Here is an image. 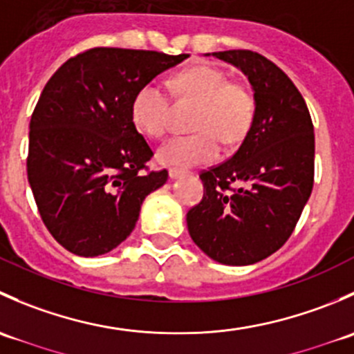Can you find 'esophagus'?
Listing matches in <instances>:
<instances>
[{
    "label": "esophagus",
    "mask_w": 354,
    "mask_h": 354,
    "mask_svg": "<svg viewBox=\"0 0 354 354\" xmlns=\"http://www.w3.org/2000/svg\"><path fill=\"white\" fill-rule=\"evenodd\" d=\"M185 173H187V171L180 169V167H171V169H169V176L171 178H178V176H181V174H185Z\"/></svg>",
    "instance_id": "34e87169"
}]
</instances>
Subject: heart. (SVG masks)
<instances>
[{
    "label": "heart",
    "mask_w": 354,
    "mask_h": 354,
    "mask_svg": "<svg viewBox=\"0 0 354 354\" xmlns=\"http://www.w3.org/2000/svg\"><path fill=\"white\" fill-rule=\"evenodd\" d=\"M171 88L181 99L197 101L192 128L197 133L171 138L157 152L166 166L192 167L212 162L219 156V138L226 145L240 144L252 130L257 101L252 88L212 65L192 66L171 80ZM130 118L138 131L160 138L167 131L169 95L156 80L142 84L130 102Z\"/></svg>",
    "instance_id": "obj_1"
}]
</instances>
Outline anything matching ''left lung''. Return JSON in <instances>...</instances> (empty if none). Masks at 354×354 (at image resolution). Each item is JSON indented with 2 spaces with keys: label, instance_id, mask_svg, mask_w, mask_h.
<instances>
[{
  "label": "left lung",
  "instance_id": "1",
  "mask_svg": "<svg viewBox=\"0 0 354 354\" xmlns=\"http://www.w3.org/2000/svg\"><path fill=\"white\" fill-rule=\"evenodd\" d=\"M214 56L248 77L257 113L240 149L200 173L203 197L187 212V224L212 260L250 266L295 231L313 188L315 135L305 99L279 66L248 49Z\"/></svg>",
  "mask_w": 354,
  "mask_h": 354
}]
</instances>
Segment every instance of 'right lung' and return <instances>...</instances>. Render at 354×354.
<instances>
[{
  "instance_id": "obj_1",
  "label": "right lung",
  "mask_w": 354,
  "mask_h": 354,
  "mask_svg": "<svg viewBox=\"0 0 354 354\" xmlns=\"http://www.w3.org/2000/svg\"><path fill=\"white\" fill-rule=\"evenodd\" d=\"M188 55L92 48L49 78L28 131L27 176L41 219L68 252L104 255L127 240L167 171L130 118L135 91Z\"/></svg>"
}]
</instances>
